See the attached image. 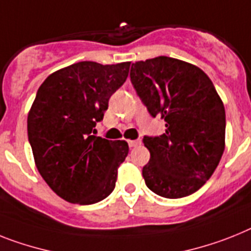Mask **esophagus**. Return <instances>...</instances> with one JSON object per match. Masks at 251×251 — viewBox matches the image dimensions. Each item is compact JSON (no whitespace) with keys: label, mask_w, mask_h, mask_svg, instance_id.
Returning a JSON list of instances; mask_svg holds the SVG:
<instances>
[{"label":"esophagus","mask_w":251,"mask_h":251,"mask_svg":"<svg viewBox=\"0 0 251 251\" xmlns=\"http://www.w3.org/2000/svg\"><path fill=\"white\" fill-rule=\"evenodd\" d=\"M140 143H142L140 140H129V145L131 147V148L132 147H136V145H139Z\"/></svg>","instance_id":"1"}]
</instances>
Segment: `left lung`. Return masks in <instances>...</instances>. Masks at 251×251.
<instances>
[{
  "label": "left lung",
  "instance_id": "8db88e82",
  "mask_svg": "<svg viewBox=\"0 0 251 251\" xmlns=\"http://www.w3.org/2000/svg\"><path fill=\"white\" fill-rule=\"evenodd\" d=\"M130 77L153 117L166 121L161 136H144L151 159L145 184L168 199L203 186L225 151L226 113L212 80L198 66L159 56L131 65Z\"/></svg>",
  "mask_w": 251,
  "mask_h": 251
}]
</instances>
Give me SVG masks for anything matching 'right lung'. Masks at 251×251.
Masks as SVG:
<instances>
[{"label": "right lung", "instance_id": "obj_1", "mask_svg": "<svg viewBox=\"0 0 251 251\" xmlns=\"http://www.w3.org/2000/svg\"><path fill=\"white\" fill-rule=\"evenodd\" d=\"M129 69L130 62L81 61L52 73L38 89L28 113L29 143L43 180L69 203H98L115 189L129 145L92 132Z\"/></svg>", "mask_w": 251, "mask_h": 251}]
</instances>
